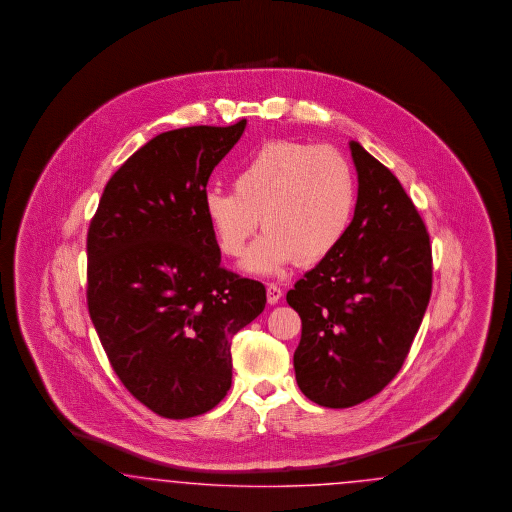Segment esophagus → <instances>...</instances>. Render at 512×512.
Here are the masks:
<instances>
[{"instance_id": "obj_1", "label": "esophagus", "mask_w": 512, "mask_h": 512, "mask_svg": "<svg viewBox=\"0 0 512 512\" xmlns=\"http://www.w3.org/2000/svg\"><path fill=\"white\" fill-rule=\"evenodd\" d=\"M283 295L281 287L276 283H268L266 285V298H268V304H278L279 298Z\"/></svg>"}]
</instances>
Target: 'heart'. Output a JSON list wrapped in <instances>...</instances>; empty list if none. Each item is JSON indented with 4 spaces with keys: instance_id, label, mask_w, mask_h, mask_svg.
<instances>
[{
    "instance_id": "b5f03b06",
    "label": "heart",
    "mask_w": 512,
    "mask_h": 512,
    "mask_svg": "<svg viewBox=\"0 0 512 512\" xmlns=\"http://www.w3.org/2000/svg\"><path fill=\"white\" fill-rule=\"evenodd\" d=\"M234 193L208 189L204 217L217 248L253 272H278L285 264L323 261L349 229L357 184L349 159L334 146L272 140L246 157L233 176Z\"/></svg>"
}]
</instances>
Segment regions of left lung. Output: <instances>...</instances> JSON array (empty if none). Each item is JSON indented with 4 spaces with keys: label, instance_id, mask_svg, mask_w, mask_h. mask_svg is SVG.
Masks as SVG:
<instances>
[{
    "label": "left lung",
    "instance_id": "left-lung-1",
    "mask_svg": "<svg viewBox=\"0 0 512 512\" xmlns=\"http://www.w3.org/2000/svg\"><path fill=\"white\" fill-rule=\"evenodd\" d=\"M351 154L353 221L338 248L287 293L302 319L296 383L332 409L366 402L396 377L432 295L430 234L415 204L355 140Z\"/></svg>",
    "mask_w": 512,
    "mask_h": 512
}]
</instances>
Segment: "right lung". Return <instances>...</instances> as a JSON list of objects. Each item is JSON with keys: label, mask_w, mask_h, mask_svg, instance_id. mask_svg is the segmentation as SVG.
I'll return each instance as SVG.
<instances>
[{"label": "right lung", "mask_w": 512, "mask_h": 512, "mask_svg": "<svg viewBox=\"0 0 512 512\" xmlns=\"http://www.w3.org/2000/svg\"><path fill=\"white\" fill-rule=\"evenodd\" d=\"M246 120L157 135L112 174L90 221L88 311L112 370L165 419L197 417L233 383L231 341L266 289L221 266L206 184Z\"/></svg>", "instance_id": "obj_1"}]
</instances>
